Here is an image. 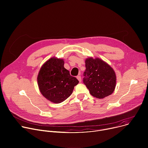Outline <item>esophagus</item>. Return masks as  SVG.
I'll list each match as a JSON object with an SVG mask.
<instances>
[{"instance_id":"1","label":"esophagus","mask_w":148,"mask_h":148,"mask_svg":"<svg viewBox=\"0 0 148 148\" xmlns=\"http://www.w3.org/2000/svg\"><path fill=\"white\" fill-rule=\"evenodd\" d=\"M77 78L78 79V80L79 81V82H80V83L82 82V77H81V76H80V75L77 76Z\"/></svg>"}]
</instances>
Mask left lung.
<instances>
[{"instance_id": "obj_1", "label": "left lung", "mask_w": 148, "mask_h": 148, "mask_svg": "<svg viewBox=\"0 0 148 148\" xmlns=\"http://www.w3.org/2000/svg\"><path fill=\"white\" fill-rule=\"evenodd\" d=\"M83 82L93 97L103 99L111 95L116 84V76L112 67L102 60L91 57L86 60Z\"/></svg>"}]
</instances>
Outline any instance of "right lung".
I'll list each match as a JSON object with an SVG mask.
<instances>
[{
    "label": "right lung",
    "mask_w": 148,
    "mask_h": 148,
    "mask_svg": "<svg viewBox=\"0 0 148 148\" xmlns=\"http://www.w3.org/2000/svg\"><path fill=\"white\" fill-rule=\"evenodd\" d=\"M62 59L53 57L41 66L38 75V84L44 97L54 103H60L72 94L78 80L64 66Z\"/></svg>",
    "instance_id": "obj_1"
}]
</instances>
